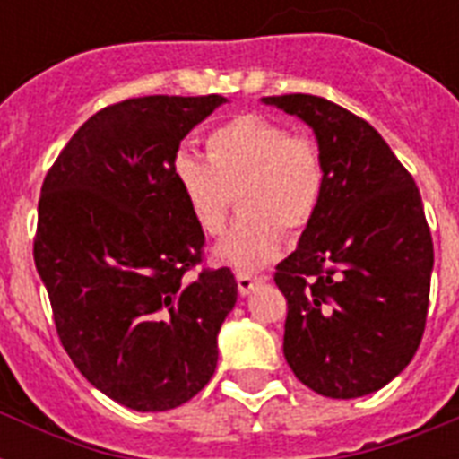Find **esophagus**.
<instances>
[{
  "instance_id": "34e87169",
  "label": "esophagus",
  "mask_w": 459,
  "mask_h": 459,
  "mask_svg": "<svg viewBox=\"0 0 459 459\" xmlns=\"http://www.w3.org/2000/svg\"><path fill=\"white\" fill-rule=\"evenodd\" d=\"M264 283V276H252V273H238V290L240 295H250L257 286Z\"/></svg>"
}]
</instances>
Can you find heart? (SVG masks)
<instances>
[{
  "label": "heart",
  "mask_w": 459,
  "mask_h": 459,
  "mask_svg": "<svg viewBox=\"0 0 459 459\" xmlns=\"http://www.w3.org/2000/svg\"><path fill=\"white\" fill-rule=\"evenodd\" d=\"M207 159L178 150L171 176L197 229L221 236L233 209L243 216L216 257L240 272L264 266L279 252L283 230L300 236L326 195V159L307 133L243 114L216 126L204 140Z\"/></svg>",
  "instance_id": "b5f03b06"
}]
</instances>
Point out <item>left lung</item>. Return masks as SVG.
<instances>
[{
    "label": "left lung",
    "mask_w": 459,
    "mask_h": 459,
    "mask_svg": "<svg viewBox=\"0 0 459 459\" xmlns=\"http://www.w3.org/2000/svg\"><path fill=\"white\" fill-rule=\"evenodd\" d=\"M314 128L326 195L273 273L283 355L307 388L359 398L405 369L427 326L434 243L420 187L364 118L316 95L262 97Z\"/></svg>",
    "instance_id": "left-lung-1"
}]
</instances>
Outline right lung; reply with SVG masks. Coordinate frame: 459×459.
Segmentation results:
<instances>
[{
	"instance_id": "obj_1",
	"label": "right lung",
	"mask_w": 459,
	"mask_h": 459,
	"mask_svg": "<svg viewBox=\"0 0 459 459\" xmlns=\"http://www.w3.org/2000/svg\"><path fill=\"white\" fill-rule=\"evenodd\" d=\"M223 102L109 104L42 183L32 257L61 345L90 384L138 412L173 410L209 384L236 305V276L202 264L204 233L171 176L180 140Z\"/></svg>"
}]
</instances>
